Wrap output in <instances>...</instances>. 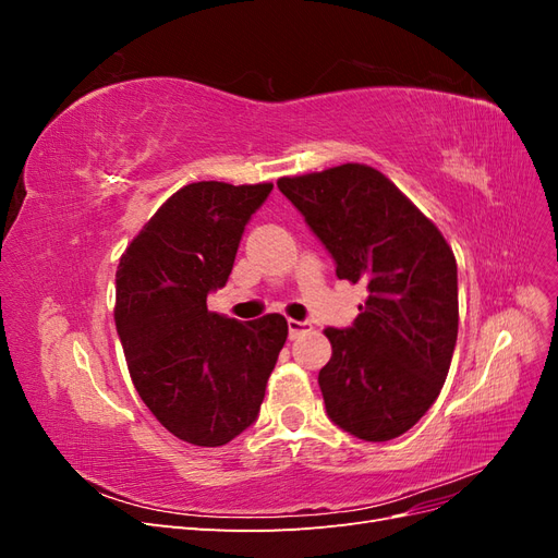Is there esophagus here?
I'll use <instances>...</instances> for the list:
<instances>
[{
    "mask_svg": "<svg viewBox=\"0 0 558 558\" xmlns=\"http://www.w3.org/2000/svg\"><path fill=\"white\" fill-rule=\"evenodd\" d=\"M310 330H312V324H307V320H295V318L289 320V335L291 337H298V335L310 332Z\"/></svg>",
    "mask_w": 558,
    "mask_h": 558,
    "instance_id": "1",
    "label": "esophagus"
}]
</instances>
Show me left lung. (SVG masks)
<instances>
[{
  "label": "left lung",
  "mask_w": 558,
  "mask_h": 558,
  "mask_svg": "<svg viewBox=\"0 0 558 558\" xmlns=\"http://www.w3.org/2000/svg\"><path fill=\"white\" fill-rule=\"evenodd\" d=\"M279 191L335 258V275L367 300L347 330L326 328L332 356L318 386L326 412L365 442L408 433L447 379L459 335L453 251L379 170L347 162L281 177Z\"/></svg>",
  "instance_id": "1"
}]
</instances>
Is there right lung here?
Instances as JSON below:
<instances>
[{"label": "right lung", "mask_w": 558, "mask_h": 558, "mask_svg": "<svg viewBox=\"0 0 558 558\" xmlns=\"http://www.w3.org/2000/svg\"><path fill=\"white\" fill-rule=\"evenodd\" d=\"M269 191L272 183L183 185L118 263L113 318L132 384L183 442L221 447L246 430L289 337L281 314L238 320L207 310Z\"/></svg>", "instance_id": "1"}]
</instances>
